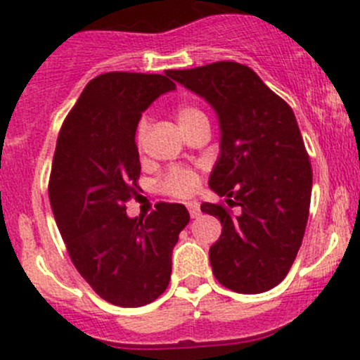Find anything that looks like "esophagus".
<instances>
[{
    "instance_id": "esophagus-1",
    "label": "esophagus",
    "mask_w": 360,
    "mask_h": 360,
    "mask_svg": "<svg viewBox=\"0 0 360 360\" xmlns=\"http://www.w3.org/2000/svg\"><path fill=\"white\" fill-rule=\"evenodd\" d=\"M186 207H188V210H190V216L193 217H198L200 216V203H198L197 200H190V202H186Z\"/></svg>"
}]
</instances>
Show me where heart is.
Listing matches in <instances>:
<instances>
[{"instance_id": "b5f03b06", "label": "heart", "mask_w": 360, "mask_h": 360, "mask_svg": "<svg viewBox=\"0 0 360 360\" xmlns=\"http://www.w3.org/2000/svg\"><path fill=\"white\" fill-rule=\"evenodd\" d=\"M176 116H177V122H179V127H184L188 125V123L195 122V120L202 118V116L205 115H203L200 110H197L195 106L183 104V106L177 108ZM144 134H146V122H141L139 129H137V141H139V144L143 143ZM197 184H198V177L193 170L174 169L167 174L162 186L167 193L176 195V197H184V195H190L191 191L197 188Z\"/></svg>"}]
</instances>
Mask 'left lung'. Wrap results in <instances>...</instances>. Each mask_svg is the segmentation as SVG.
<instances>
[{
	"instance_id": "obj_1",
	"label": "left lung",
	"mask_w": 360,
	"mask_h": 360,
	"mask_svg": "<svg viewBox=\"0 0 360 360\" xmlns=\"http://www.w3.org/2000/svg\"><path fill=\"white\" fill-rule=\"evenodd\" d=\"M212 108L219 122V157L209 188L228 205L203 202L221 221L209 249L212 274L224 288L259 294L281 284L296 259L308 221L311 167L296 116L263 79L238 63L167 71Z\"/></svg>"
}]
</instances>
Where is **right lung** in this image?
<instances>
[{"instance_id":"1","label":"right lung","mask_w":360,"mask_h":360,"mask_svg":"<svg viewBox=\"0 0 360 360\" xmlns=\"http://www.w3.org/2000/svg\"><path fill=\"white\" fill-rule=\"evenodd\" d=\"M163 75L106 72L85 86L57 139L49 197L72 264L103 300L143 307L167 289L172 249L190 223L183 203H157L146 219L125 202L141 174L136 130L160 96Z\"/></svg>"}]
</instances>
